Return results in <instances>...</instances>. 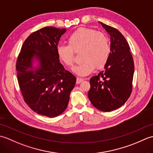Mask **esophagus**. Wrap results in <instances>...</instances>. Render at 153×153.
Returning <instances> with one entry per match:
<instances>
[{"label":"esophagus","mask_w":153,"mask_h":153,"mask_svg":"<svg viewBox=\"0 0 153 153\" xmlns=\"http://www.w3.org/2000/svg\"><path fill=\"white\" fill-rule=\"evenodd\" d=\"M83 79L79 78V77H77V80H76V83H77V84H79V83H82V82H83Z\"/></svg>","instance_id":"34e87169"}]
</instances>
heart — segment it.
Listing matches in <instances>:
<instances>
[{
  "label": "heart",
  "instance_id": "heart-1",
  "mask_svg": "<svg viewBox=\"0 0 153 153\" xmlns=\"http://www.w3.org/2000/svg\"><path fill=\"white\" fill-rule=\"evenodd\" d=\"M68 45H58L56 54L59 60L68 67L74 63V52L81 53L82 64L73 68L79 76H86L97 69H102L108 62L110 54L108 37L101 32L82 27L74 31L68 38Z\"/></svg>",
  "mask_w": 153,
  "mask_h": 153
}]
</instances>
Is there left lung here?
Wrapping results in <instances>:
<instances>
[{
	"label": "left lung",
	"instance_id": "obj_1",
	"mask_svg": "<svg viewBox=\"0 0 153 153\" xmlns=\"http://www.w3.org/2000/svg\"><path fill=\"white\" fill-rule=\"evenodd\" d=\"M99 23L110 36V54L105 70L90 79L88 97L95 108L110 112L121 107L131 95L134 62L123 35L116 29Z\"/></svg>",
	"mask_w": 153,
	"mask_h": 153
}]
</instances>
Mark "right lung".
I'll return each instance as SVG.
<instances>
[{
  "label": "right lung",
  "mask_w": 153,
  "mask_h": 153,
  "mask_svg": "<svg viewBox=\"0 0 153 153\" xmlns=\"http://www.w3.org/2000/svg\"><path fill=\"white\" fill-rule=\"evenodd\" d=\"M66 31L45 27L32 33L23 44L16 62L25 102L34 112L51 118L66 109L76 82V77L65 70L56 54L58 41Z\"/></svg>",
  "instance_id": "obj_1"
}]
</instances>
